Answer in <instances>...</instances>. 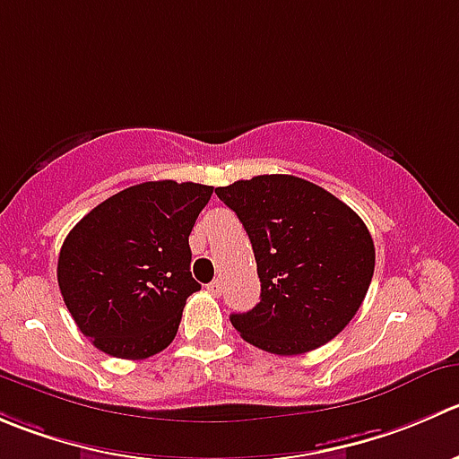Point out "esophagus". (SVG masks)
I'll return each instance as SVG.
<instances>
[{
  "label": "esophagus",
  "mask_w": 459,
  "mask_h": 459,
  "mask_svg": "<svg viewBox=\"0 0 459 459\" xmlns=\"http://www.w3.org/2000/svg\"><path fill=\"white\" fill-rule=\"evenodd\" d=\"M221 287H224V282H221V280H212V282L208 284V291H211L212 296H220Z\"/></svg>",
  "instance_id": "1"
}]
</instances>
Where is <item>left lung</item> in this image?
Returning a JSON list of instances; mask_svg holds the SVG:
<instances>
[{
    "label": "left lung",
    "mask_w": 459,
    "mask_h": 459,
    "mask_svg": "<svg viewBox=\"0 0 459 459\" xmlns=\"http://www.w3.org/2000/svg\"><path fill=\"white\" fill-rule=\"evenodd\" d=\"M215 193L251 239L262 287L251 311L230 314L239 336L296 357L342 332L375 273V242L361 217L293 175H260Z\"/></svg>",
    "instance_id": "1"
}]
</instances>
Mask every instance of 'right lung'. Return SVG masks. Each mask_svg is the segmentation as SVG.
Masks as SVG:
<instances>
[{
    "label": "right lung",
    "instance_id": "obj_1",
    "mask_svg": "<svg viewBox=\"0 0 459 459\" xmlns=\"http://www.w3.org/2000/svg\"><path fill=\"white\" fill-rule=\"evenodd\" d=\"M212 186L145 181L111 195L66 235L57 284L80 332L100 352L148 359L172 342L190 273L188 235Z\"/></svg>",
    "mask_w": 459,
    "mask_h": 459
}]
</instances>
